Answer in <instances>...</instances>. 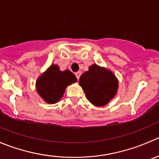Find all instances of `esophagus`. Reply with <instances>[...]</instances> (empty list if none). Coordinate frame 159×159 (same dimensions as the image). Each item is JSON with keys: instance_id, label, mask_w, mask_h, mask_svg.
<instances>
[{"instance_id": "34e87169", "label": "esophagus", "mask_w": 159, "mask_h": 159, "mask_svg": "<svg viewBox=\"0 0 159 159\" xmlns=\"http://www.w3.org/2000/svg\"><path fill=\"white\" fill-rule=\"evenodd\" d=\"M81 71H78V72H76V73H75V75H76L77 79L79 80L80 76H81Z\"/></svg>"}]
</instances>
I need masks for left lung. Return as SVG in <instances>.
I'll list each match as a JSON object with an SVG mask.
<instances>
[{
    "mask_svg": "<svg viewBox=\"0 0 159 159\" xmlns=\"http://www.w3.org/2000/svg\"><path fill=\"white\" fill-rule=\"evenodd\" d=\"M79 84L92 105L103 106L116 95L119 82L113 72L94 64L80 77Z\"/></svg>",
    "mask_w": 159,
    "mask_h": 159,
    "instance_id": "obj_1",
    "label": "left lung"
}]
</instances>
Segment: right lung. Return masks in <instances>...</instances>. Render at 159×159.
<instances>
[{"mask_svg": "<svg viewBox=\"0 0 159 159\" xmlns=\"http://www.w3.org/2000/svg\"><path fill=\"white\" fill-rule=\"evenodd\" d=\"M77 81L70 70H61L57 64H51L37 78L35 89L46 102L54 104L62 98L66 88Z\"/></svg>", "mask_w": 159, "mask_h": 159, "instance_id": "obj_1", "label": "right lung"}]
</instances>
